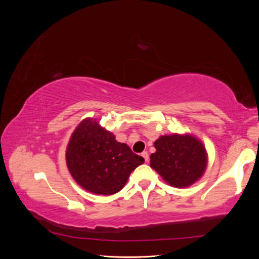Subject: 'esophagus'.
<instances>
[{
  "instance_id": "obj_1",
  "label": "esophagus",
  "mask_w": 259,
  "mask_h": 259,
  "mask_svg": "<svg viewBox=\"0 0 259 259\" xmlns=\"http://www.w3.org/2000/svg\"><path fill=\"white\" fill-rule=\"evenodd\" d=\"M142 155L144 156V159H145V161H146V162H148V161H149V154H148V152H147V151H144V152L142 153Z\"/></svg>"
}]
</instances>
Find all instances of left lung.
<instances>
[{
  "instance_id": "1",
  "label": "left lung",
  "mask_w": 259,
  "mask_h": 259,
  "mask_svg": "<svg viewBox=\"0 0 259 259\" xmlns=\"http://www.w3.org/2000/svg\"><path fill=\"white\" fill-rule=\"evenodd\" d=\"M150 166L170 186L185 188L194 184L206 167V151L191 135L161 136L154 142Z\"/></svg>"
}]
</instances>
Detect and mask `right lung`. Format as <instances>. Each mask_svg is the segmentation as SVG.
<instances>
[{"mask_svg":"<svg viewBox=\"0 0 259 259\" xmlns=\"http://www.w3.org/2000/svg\"><path fill=\"white\" fill-rule=\"evenodd\" d=\"M66 160L77 184L90 192L105 195L119 192L132 171L145 162L93 119H85L73 132Z\"/></svg>","mask_w":259,"mask_h":259,"instance_id":"add662e5","label":"right lung"}]
</instances>
